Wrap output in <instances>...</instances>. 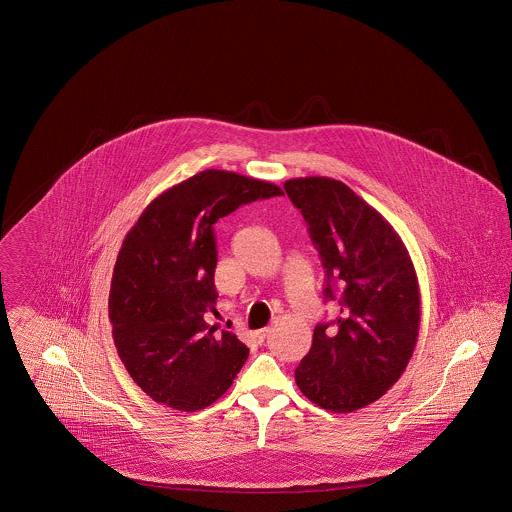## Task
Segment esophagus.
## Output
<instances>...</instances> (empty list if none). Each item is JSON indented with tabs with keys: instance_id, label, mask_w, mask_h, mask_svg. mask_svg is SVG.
<instances>
[{
	"instance_id": "obj_1",
	"label": "esophagus",
	"mask_w": 512,
	"mask_h": 512,
	"mask_svg": "<svg viewBox=\"0 0 512 512\" xmlns=\"http://www.w3.org/2000/svg\"><path fill=\"white\" fill-rule=\"evenodd\" d=\"M268 333H270V328L259 329V331H255L253 333V341L257 343V345H263L266 341V337H268Z\"/></svg>"
}]
</instances>
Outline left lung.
Returning a JSON list of instances; mask_svg holds the SVG:
<instances>
[{
    "label": "left lung",
    "instance_id": "obj_1",
    "mask_svg": "<svg viewBox=\"0 0 512 512\" xmlns=\"http://www.w3.org/2000/svg\"><path fill=\"white\" fill-rule=\"evenodd\" d=\"M326 268V297L341 291L339 318L318 324L295 369L308 400L333 413L366 408L408 368L421 322L419 282L389 221L329 177L284 183Z\"/></svg>",
    "mask_w": 512,
    "mask_h": 512
}]
</instances>
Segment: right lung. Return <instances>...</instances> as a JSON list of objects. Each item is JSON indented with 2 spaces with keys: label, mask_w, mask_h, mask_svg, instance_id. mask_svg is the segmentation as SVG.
Returning a JSON list of instances; mask_svg holds the SVG:
<instances>
[{
  "label": "right lung",
  "mask_w": 512,
  "mask_h": 512,
  "mask_svg": "<svg viewBox=\"0 0 512 512\" xmlns=\"http://www.w3.org/2000/svg\"><path fill=\"white\" fill-rule=\"evenodd\" d=\"M282 194L276 184L207 169L154 198L125 234L108 316L123 366L154 402L207 408L246 364L249 348L205 322L217 303L213 225L240 205Z\"/></svg>",
  "instance_id": "1"
}]
</instances>
